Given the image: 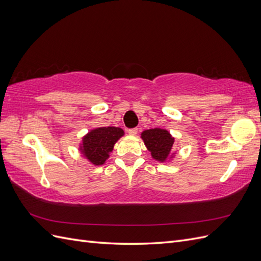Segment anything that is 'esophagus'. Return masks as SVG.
<instances>
[{"mask_svg": "<svg viewBox=\"0 0 261 261\" xmlns=\"http://www.w3.org/2000/svg\"><path fill=\"white\" fill-rule=\"evenodd\" d=\"M137 133H138V128H130V129H128V134H129L130 136L137 135Z\"/></svg>", "mask_w": 261, "mask_h": 261, "instance_id": "1", "label": "esophagus"}]
</instances>
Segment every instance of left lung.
<instances>
[{
    "mask_svg": "<svg viewBox=\"0 0 261 261\" xmlns=\"http://www.w3.org/2000/svg\"><path fill=\"white\" fill-rule=\"evenodd\" d=\"M140 138L151 153V156L158 162L165 163L174 159L176 152L173 150L175 138L170 132L163 128H151L141 133Z\"/></svg>",
    "mask_w": 261,
    "mask_h": 261,
    "instance_id": "1",
    "label": "left lung"
}]
</instances>
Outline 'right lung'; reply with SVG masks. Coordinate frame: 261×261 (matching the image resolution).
<instances>
[{
  "instance_id": "add662e5",
  "label": "right lung",
  "mask_w": 261,
  "mask_h": 261,
  "mask_svg": "<svg viewBox=\"0 0 261 261\" xmlns=\"http://www.w3.org/2000/svg\"><path fill=\"white\" fill-rule=\"evenodd\" d=\"M124 136L120 127H97L89 130L80 144L81 153L93 165L105 164L116 141Z\"/></svg>"
}]
</instances>
